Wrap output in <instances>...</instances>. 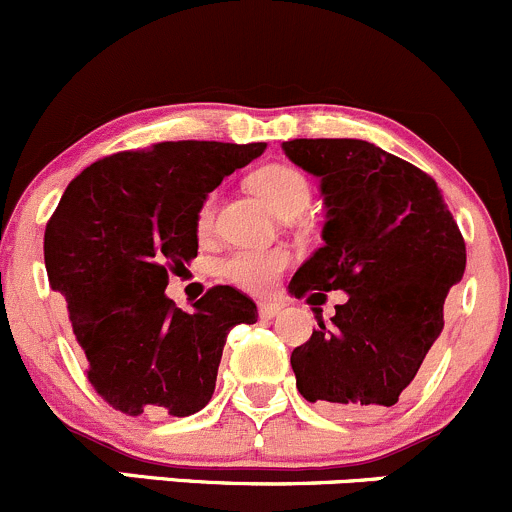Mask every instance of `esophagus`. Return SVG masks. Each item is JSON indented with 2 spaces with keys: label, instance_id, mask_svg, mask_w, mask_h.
Returning <instances> with one entry per match:
<instances>
[{
  "label": "esophagus",
  "instance_id": "obj_1",
  "mask_svg": "<svg viewBox=\"0 0 512 512\" xmlns=\"http://www.w3.org/2000/svg\"><path fill=\"white\" fill-rule=\"evenodd\" d=\"M257 309H260L262 319H272V317H277L282 309H285V304L272 302V299H262V302H257Z\"/></svg>",
  "mask_w": 512,
  "mask_h": 512
}]
</instances>
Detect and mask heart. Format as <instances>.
<instances>
[{
	"instance_id": "obj_1",
	"label": "heart",
	"mask_w": 512,
	"mask_h": 512,
	"mask_svg": "<svg viewBox=\"0 0 512 512\" xmlns=\"http://www.w3.org/2000/svg\"><path fill=\"white\" fill-rule=\"evenodd\" d=\"M255 193L275 210L277 215L292 205H307L309 183L297 168L285 163H272L252 175ZM215 203L205 200L198 210V232H208L213 225ZM289 265V252L285 247H255V250H235L218 262L220 277L237 287L260 292L267 289Z\"/></svg>"
}]
</instances>
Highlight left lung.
Returning a JSON list of instances; mask_svg holds the SVG:
<instances>
[{
  "instance_id": "left-lung-1",
  "label": "left lung",
  "mask_w": 512,
  "mask_h": 512,
  "mask_svg": "<svg viewBox=\"0 0 512 512\" xmlns=\"http://www.w3.org/2000/svg\"><path fill=\"white\" fill-rule=\"evenodd\" d=\"M322 180L324 245L294 272L289 294L342 289L332 322L292 352L297 389L337 416L394 406L443 332V304L466 270V242L436 180L356 138L282 143Z\"/></svg>"
}]
</instances>
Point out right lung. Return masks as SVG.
I'll list each match as a JSON object with an SVG mask.
<instances>
[{
	"label": "right lung",
	"instance_id": "add662e5",
	"mask_svg": "<svg viewBox=\"0 0 512 512\" xmlns=\"http://www.w3.org/2000/svg\"><path fill=\"white\" fill-rule=\"evenodd\" d=\"M267 143L165 141L96 160L64 190L44 232L49 285L66 299L103 401L126 416H190L215 391L225 339L257 322L240 289L218 285L193 312L165 297L168 272L198 255V210Z\"/></svg>",
	"mask_w": 512,
	"mask_h": 512
}]
</instances>
